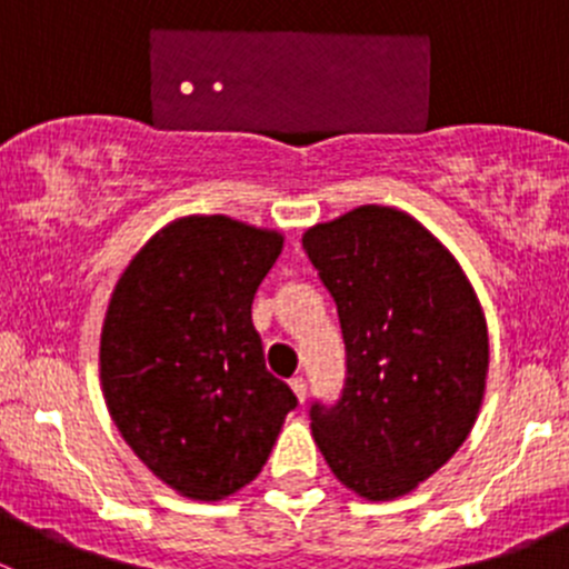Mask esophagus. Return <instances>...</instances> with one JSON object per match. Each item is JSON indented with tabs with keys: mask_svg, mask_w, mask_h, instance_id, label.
Wrapping results in <instances>:
<instances>
[{
	"mask_svg": "<svg viewBox=\"0 0 569 569\" xmlns=\"http://www.w3.org/2000/svg\"><path fill=\"white\" fill-rule=\"evenodd\" d=\"M289 386H291V391H295L297 401H300V405H302V401H306V396H308V382L302 380V377H295V380H291Z\"/></svg>",
	"mask_w": 569,
	"mask_h": 569,
	"instance_id": "obj_1",
	"label": "esophagus"
}]
</instances>
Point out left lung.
Returning a JSON list of instances; mask_svg holds the SVG:
<instances>
[{
    "label": "left lung",
    "instance_id": "1",
    "mask_svg": "<svg viewBox=\"0 0 569 569\" xmlns=\"http://www.w3.org/2000/svg\"><path fill=\"white\" fill-rule=\"evenodd\" d=\"M332 295L347 380L311 429L336 479L366 501H393L465 443L485 396L490 341L462 267L416 217L358 206L302 233Z\"/></svg>",
    "mask_w": 569,
    "mask_h": 569
}]
</instances>
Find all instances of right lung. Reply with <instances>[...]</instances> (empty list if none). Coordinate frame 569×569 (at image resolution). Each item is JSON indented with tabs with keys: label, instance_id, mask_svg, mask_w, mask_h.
<instances>
[{
	"label": "right lung",
	"instance_id": "obj_1",
	"mask_svg": "<svg viewBox=\"0 0 569 569\" xmlns=\"http://www.w3.org/2000/svg\"><path fill=\"white\" fill-rule=\"evenodd\" d=\"M283 233L192 214L153 233L114 283L101 327V391L157 479L220 501L269 460L297 396L263 363L252 297Z\"/></svg>",
	"mask_w": 569,
	"mask_h": 569
}]
</instances>
